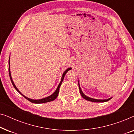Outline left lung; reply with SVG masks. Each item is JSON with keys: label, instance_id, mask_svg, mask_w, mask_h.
Returning a JSON list of instances; mask_svg holds the SVG:
<instances>
[{"label": "left lung", "instance_id": "left-lung-1", "mask_svg": "<svg viewBox=\"0 0 134 134\" xmlns=\"http://www.w3.org/2000/svg\"><path fill=\"white\" fill-rule=\"evenodd\" d=\"M78 85H79V90H80V94H81L82 98H84L86 100H89V101L94 102H107V101H108V100H109L110 99H111V98H110L107 99H93V98H90V97H88L87 96H86V95L84 94L83 92H82L81 88H80V84H79V81H78Z\"/></svg>", "mask_w": 134, "mask_h": 134}]
</instances>
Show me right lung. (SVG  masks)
Wrapping results in <instances>:
<instances>
[{
    "mask_svg": "<svg viewBox=\"0 0 134 134\" xmlns=\"http://www.w3.org/2000/svg\"><path fill=\"white\" fill-rule=\"evenodd\" d=\"M10 58H9V61H8V65H9V67H8V71H9V76H10V80H11V82H12V83L13 84V87L16 90V91H18V93H20L21 95H23V96L24 97L25 99H27V100H29V101L32 102V103H35V104H41V103H46V102H51V101H52V100H54L55 99L57 98V97L58 96V93H59V89H60V86L62 85V82H63V80L64 77H65V74H66V72L68 71L69 70H70L72 68H68L66 70L65 72L63 73V75H62V79H61V81H60V83L58 84L57 88L56 90L55 91V92L54 93H52V94L50 95V96L46 97V98H43V99H30V98H27V97L25 96L23 94H22L21 93V91H20L17 88V87H16L15 84L13 82V80L12 79V75H11V72H10Z\"/></svg>",
    "mask_w": 134,
    "mask_h": 134,
    "instance_id": "1",
    "label": "right lung"
}]
</instances>
